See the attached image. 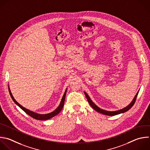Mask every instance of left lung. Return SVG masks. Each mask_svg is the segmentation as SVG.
<instances>
[{
  "label": "left lung",
  "instance_id": "left-lung-1",
  "mask_svg": "<svg viewBox=\"0 0 150 150\" xmlns=\"http://www.w3.org/2000/svg\"><path fill=\"white\" fill-rule=\"evenodd\" d=\"M139 92V91L138 92H137V93L136 94V95L135 96L134 98L133 99L132 101L130 103V104L129 105H128L127 107L122 109V110H118V111H105V110H103L101 108H99V107H98L95 104H94V103L91 101V99H90V98L89 97V96L88 95V94L85 92V96L86 97V99L88 100V102L89 103V104H90V105L92 107V108L93 109H94L96 111L99 112V113H101L103 114H104V115H108V116H114V115H118V114H121V113H124V112H125L126 111H128L130 108H132V107L134 105V104H135V101H136V99H137V96L138 95V93Z\"/></svg>",
  "mask_w": 150,
  "mask_h": 150
}]
</instances>
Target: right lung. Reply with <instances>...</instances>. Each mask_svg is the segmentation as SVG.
<instances>
[{
  "instance_id": "1",
  "label": "right lung",
  "mask_w": 150,
  "mask_h": 150,
  "mask_svg": "<svg viewBox=\"0 0 150 150\" xmlns=\"http://www.w3.org/2000/svg\"><path fill=\"white\" fill-rule=\"evenodd\" d=\"M9 93L11 95V96L12 98V99H13V101H14V103L17 105H18L23 111H25L27 114H28L29 116H30L31 117H32L33 118L35 119V120H49L50 118H51L54 117H55V115H57V114H58L62 110V109L63 108V107L64 105V103H65V96H66V93H67V91H65L64 96H63V98L62 99V101L61 102V104L59 105V106L58 107V108L57 110H55L54 112H51V113H49V114H45V115H40V114H36V113H35L32 111H30L26 108H25L24 107H23L21 105H20L16 100L15 99V98H13L12 93H11V91L9 88Z\"/></svg>"
}]
</instances>
